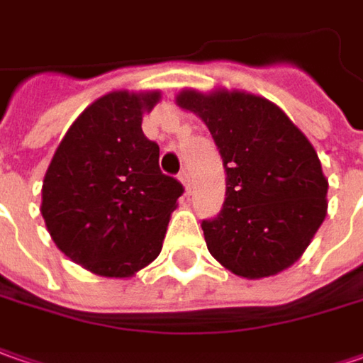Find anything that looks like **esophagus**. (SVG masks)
Here are the masks:
<instances>
[{"label": "esophagus", "instance_id": "1", "mask_svg": "<svg viewBox=\"0 0 363 363\" xmlns=\"http://www.w3.org/2000/svg\"><path fill=\"white\" fill-rule=\"evenodd\" d=\"M179 181L182 182L184 191H186V193H191V174H189L186 170H182L181 174H179Z\"/></svg>", "mask_w": 363, "mask_h": 363}]
</instances>
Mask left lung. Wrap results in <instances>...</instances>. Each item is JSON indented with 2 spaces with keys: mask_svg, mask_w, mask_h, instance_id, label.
Returning <instances> with one entry per match:
<instances>
[{
  "mask_svg": "<svg viewBox=\"0 0 363 363\" xmlns=\"http://www.w3.org/2000/svg\"><path fill=\"white\" fill-rule=\"evenodd\" d=\"M177 105L205 121L228 174L221 213L201 223L211 256L252 280L286 270L327 215L329 182L313 144L252 93L184 89Z\"/></svg>",
  "mask_w": 363,
  "mask_h": 363,
  "instance_id": "8db88e82",
  "label": "left lung"
}]
</instances>
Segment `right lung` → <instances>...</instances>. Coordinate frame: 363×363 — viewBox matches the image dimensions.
<instances>
[{"instance_id":"1","label":"right lung","mask_w":363,"mask_h":363,"mask_svg":"<svg viewBox=\"0 0 363 363\" xmlns=\"http://www.w3.org/2000/svg\"><path fill=\"white\" fill-rule=\"evenodd\" d=\"M160 91H111L72 121L42 182L56 247L93 274L130 278L162 250L182 184L162 174L142 116Z\"/></svg>"}]
</instances>
